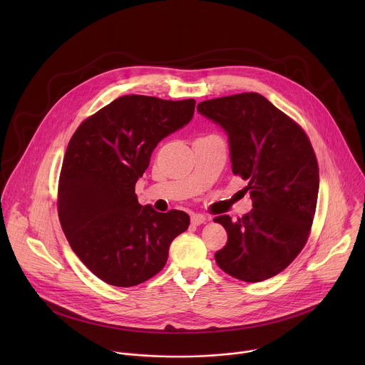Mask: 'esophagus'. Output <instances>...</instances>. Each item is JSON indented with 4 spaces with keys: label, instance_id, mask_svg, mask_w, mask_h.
Wrapping results in <instances>:
<instances>
[{
    "label": "esophagus",
    "instance_id": "esophagus-1",
    "mask_svg": "<svg viewBox=\"0 0 365 365\" xmlns=\"http://www.w3.org/2000/svg\"><path fill=\"white\" fill-rule=\"evenodd\" d=\"M190 221H192L193 225H200V224H203L206 221V218L202 214H193L190 217Z\"/></svg>",
    "mask_w": 365,
    "mask_h": 365
}]
</instances>
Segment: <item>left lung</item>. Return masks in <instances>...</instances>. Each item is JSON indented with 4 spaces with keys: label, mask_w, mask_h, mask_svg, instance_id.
<instances>
[{
    "label": "left lung",
    "mask_w": 365,
    "mask_h": 365,
    "mask_svg": "<svg viewBox=\"0 0 365 365\" xmlns=\"http://www.w3.org/2000/svg\"><path fill=\"white\" fill-rule=\"evenodd\" d=\"M197 113L227 133L232 173L248 182L252 199L242 218L214 220L228 234L215 262L242 282L270 279L307 241L319 192L315 151L293 120L255 92L203 101Z\"/></svg>",
    "instance_id": "left-lung-1"
}]
</instances>
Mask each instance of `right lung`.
Returning a JSON list of instances; mask_svg holds the SVG:
<instances>
[{"label": "right lung", "instance_id": "right-lung-1", "mask_svg": "<svg viewBox=\"0 0 365 365\" xmlns=\"http://www.w3.org/2000/svg\"><path fill=\"white\" fill-rule=\"evenodd\" d=\"M195 99L120 96L72 135L59 179L62 230L81 262L102 282L137 286L166 264L172 241L187 230L183 211L140 205L135 183L165 137L192 120Z\"/></svg>", "mask_w": 365, "mask_h": 365}]
</instances>
